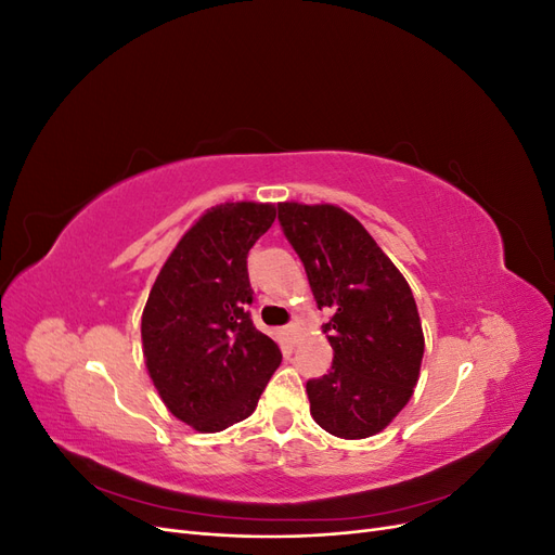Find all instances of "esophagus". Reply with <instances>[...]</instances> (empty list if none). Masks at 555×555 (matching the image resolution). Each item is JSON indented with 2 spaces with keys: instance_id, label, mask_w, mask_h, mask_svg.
I'll use <instances>...</instances> for the list:
<instances>
[{
  "instance_id": "34e87169",
  "label": "esophagus",
  "mask_w": 555,
  "mask_h": 555,
  "mask_svg": "<svg viewBox=\"0 0 555 555\" xmlns=\"http://www.w3.org/2000/svg\"><path fill=\"white\" fill-rule=\"evenodd\" d=\"M284 331H287V335H289V340H296V335H298V324H289L287 328H284Z\"/></svg>"
}]
</instances>
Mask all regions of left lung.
<instances>
[{
  "mask_svg": "<svg viewBox=\"0 0 555 555\" xmlns=\"http://www.w3.org/2000/svg\"><path fill=\"white\" fill-rule=\"evenodd\" d=\"M278 220L306 266L333 365L306 391L326 433L363 440L408 405L424 359V328L408 280L354 215L333 204H278Z\"/></svg>",
  "mask_w": 555,
  "mask_h": 555,
  "instance_id": "1",
  "label": "left lung"
}]
</instances>
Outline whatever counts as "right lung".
<instances>
[{
  "mask_svg": "<svg viewBox=\"0 0 555 555\" xmlns=\"http://www.w3.org/2000/svg\"><path fill=\"white\" fill-rule=\"evenodd\" d=\"M273 222L275 204L208 208L150 289L141 317L147 375L169 412L198 433L247 418L282 361L247 312V251Z\"/></svg>",
  "mask_w": 555,
  "mask_h": 555,
  "instance_id": "1",
  "label": "right lung"
}]
</instances>
